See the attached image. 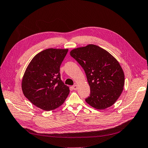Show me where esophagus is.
I'll list each match as a JSON object with an SVG mask.
<instances>
[{
    "mask_svg": "<svg viewBox=\"0 0 148 148\" xmlns=\"http://www.w3.org/2000/svg\"><path fill=\"white\" fill-rule=\"evenodd\" d=\"M77 88H78V86H77V85H74L73 86V89L74 90H76L77 89Z\"/></svg>",
    "mask_w": 148,
    "mask_h": 148,
    "instance_id": "34e87169",
    "label": "esophagus"
}]
</instances>
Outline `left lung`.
<instances>
[{"label":"left lung","mask_w":148,"mask_h":148,"mask_svg":"<svg viewBox=\"0 0 148 148\" xmlns=\"http://www.w3.org/2000/svg\"><path fill=\"white\" fill-rule=\"evenodd\" d=\"M70 55L86 74L90 87L86 103L97 110H104L113 105L121 96L124 85V74L118 60L95 45L74 49Z\"/></svg>","instance_id":"left-lung-1"}]
</instances>
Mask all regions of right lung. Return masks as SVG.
Instances as JSON below:
<instances>
[{"instance_id": "right-lung-1", "label": "right lung", "mask_w": 148, "mask_h": 148, "mask_svg": "<svg viewBox=\"0 0 148 148\" xmlns=\"http://www.w3.org/2000/svg\"><path fill=\"white\" fill-rule=\"evenodd\" d=\"M68 49L50 48L32 58L22 80L24 95L34 105L51 111L61 106L69 93L60 78V67Z\"/></svg>"}]
</instances>
